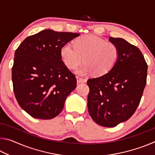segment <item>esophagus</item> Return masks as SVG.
Instances as JSON below:
<instances>
[{
    "mask_svg": "<svg viewBox=\"0 0 155 155\" xmlns=\"http://www.w3.org/2000/svg\"><path fill=\"white\" fill-rule=\"evenodd\" d=\"M77 80L78 84L87 82V79H85V78H81V77H77Z\"/></svg>",
    "mask_w": 155,
    "mask_h": 155,
    "instance_id": "34e87169",
    "label": "esophagus"
}]
</instances>
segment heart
<instances>
[{"mask_svg":"<svg viewBox=\"0 0 155 155\" xmlns=\"http://www.w3.org/2000/svg\"><path fill=\"white\" fill-rule=\"evenodd\" d=\"M73 48L68 45L60 49V57L70 70H75L83 61L85 65L78 74L85 75L92 72L96 77L105 75L114 68L120 56L116 44L94 35H86L74 40Z\"/></svg>","mask_w":155,"mask_h":155,"instance_id":"1","label":"heart"}]
</instances>
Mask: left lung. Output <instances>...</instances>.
Masks as SVG:
<instances>
[{
  "label": "left lung",
  "mask_w": 155,
  "mask_h": 155,
  "mask_svg": "<svg viewBox=\"0 0 155 155\" xmlns=\"http://www.w3.org/2000/svg\"><path fill=\"white\" fill-rule=\"evenodd\" d=\"M118 46L119 59L105 75L88 79L87 108L97 124L114 127L128 120L140 104L147 78V65L137 46L122 38H109Z\"/></svg>",
  "instance_id": "8db88e82"
}]
</instances>
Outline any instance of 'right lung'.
<instances>
[{
    "label": "right lung",
    "instance_id": "right-lung-1",
    "mask_svg": "<svg viewBox=\"0 0 155 155\" xmlns=\"http://www.w3.org/2000/svg\"><path fill=\"white\" fill-rule=\"evenodd\" d=\"M79 35L46 29L27 37L15 50L13 88L18 103L31 116L55 117L77 87V78L61 61L60 49Z\"/></svg>",
    "mask_w": 155,
    "mask_h": 155
}]
</instances>
